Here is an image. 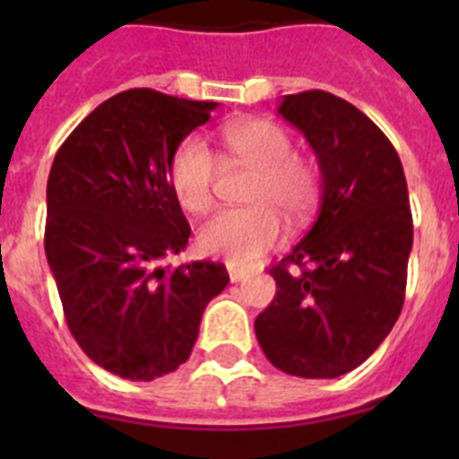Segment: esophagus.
<instances>
[{"instance_id": "34e87169", "label": "esophagus", "mask_w": 459, "mask_h": 459, "mask_svg": "<svg viewBox=\"0 0 459 459\" xmlns=\"http://www.w3.org/2000/svg\"><path fill=\"white\" fill-rule=\"evenodd\" d=\"M227 273H230V280H232V282H243L246 278H250V271L238 269V266L234 264H227Z\"/></svg>"}]
</instances>
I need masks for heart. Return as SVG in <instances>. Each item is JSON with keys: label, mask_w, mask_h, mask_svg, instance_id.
<instances>
[{"label": "heart", "mask_w": 459, "mask_h": 459, "mask_svg": "<svg viewBox=\"0 0 459 459\" xmlns=\"http://www.w3.org/2000/svg\"><path fill=\"white\" fill-rule=\"evenodd\" d=\"M225 152L255 169L246 190L243 209L218 211L202 225L200 248L227 259L234 266H248L271 250L282 237L280 213L301 221L315 206L319 193L317 168L294 156L290 133L269 119H241L222 126ZM216 158L200 137H188L174 149L169 160V186L190 213H204L213 200Z\"/></svg>", "instance_id": "heart-1"}]
</instances>
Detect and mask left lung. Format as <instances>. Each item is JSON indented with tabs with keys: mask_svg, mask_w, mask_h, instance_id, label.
<instances>
[{
	"mask_svg": "<svg viewBox=\"0 0 459 459\" xmlns=\"http://www.w3.org/2000/svg\"><path fill=\"white\" fill-rule=\"evenodd\" d=\"M306 135L322 172L310 232L271 269L275 296L255 333L278 370L333 379L391 333L407 287L413 222L395 147L333 93H290L278 108Z\"/></svg>",
	"mask_w": 459,
	"mask_h": 459,
	"instance_id": "left-lung-1",
	"label": "left lung"
}]
</instances>
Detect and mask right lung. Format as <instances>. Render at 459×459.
Returning a JSON list of instances; mask_svg holds the SVG:
<instances>
[{
  "label": "right lung",
  "mask_w": 459,
  "mask_h": 459,
  "mask_svg": "<svg viewBox=\"0 0 459 459\" xmlns=\"http://www.w3.org/2000/svg\"><path fill=\"white\" fill-rule=\"evenodd\" d=\"M216 108L128 89L80 121L52 163L46 257L66 324L96 366L124 379L186 363L202 312L230 282L216 262L163 266L190 237L169 160Z\"/></svg>",
  "instance_id": "1"
}]
</instances>
